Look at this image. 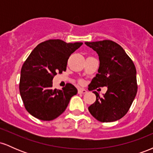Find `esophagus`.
<instances>
[{
  "mask_svg": "<svg viewBox=\"0 0 153 153\" xmlns=\"http://www.w3.org/2000/svg\"><path fill=\"white\" fill-rule=\"evenodd\" d=\"M78 92V94H86L87 91L84 88H79Z\"/></svg>",
  "mask_w": 153,
  "mask_h": 153,
  "instance_id": "34e87169",
  "label": "esophagus"
}]
</instances>
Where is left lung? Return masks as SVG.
Returning <instances> with one entry per match:
<instances>
[{
  "mask_svg": "<svg viewBox=\"0 0 153 153\" xmlns=\"http://www.w3.org/2000/svg\"><path fill=\"white\" fill-rule=\"evenodd\" d=\"M99 54L98 73L88 85L89 91L106 86L103 97L96 91V101L88 107L91 114L101 122H111L127 113L137 92V71L134 62L120 45L111 40L85 42Z\"/></svg>",
  "mask_w": 153,
  "mask_h": 153,
  "instance_id": "obj_1",
  "label": "left lung"
}]
</instances>
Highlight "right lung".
Segmentation results:
<instances>
[{
    "label": "right lung",
    "instance_id": "obj_1",
    "mask_svg": "<svg viewBox=\"0 0 153 153\" xmlns=\"http://www.w3.org/2000/svg\"><path fill=\"white\" fill-rule=\"evenodd\" d=\"M82 42L66 43L60 39H49L39 44L23 64L19 91L25 108L40 120L51 121L66 109L70 100L78 90L67 83L62 90L52 89L57 73L66 71L68 59Z\"/></svg>",
    "mask_w": 153,
    "mask_h": 153
}]
</instances>
